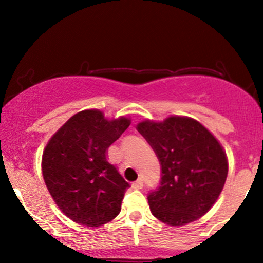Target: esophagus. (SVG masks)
Instances as JSON below:
<instances>
[{"label": "esophagus", "instance_id": "obj_1", "mask_svg": "<svg viewBox=\"0 0 263 263\" xmlns=\"http://www.w3.org/2000/svg\"><path fill=\"white\" fill-rule=\"evenodd\" d=\"M132 188H134V189H142V188H143V182H142L141 179H138L137 182L132 183Z\"/></svg>", "mask_w": 263, "mask_h": 263}]
</instances>
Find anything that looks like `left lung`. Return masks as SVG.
<instances>
[{"instance_id":"obj_1","label":"left lung","mask_w":263,"mask_h":263,"mask_svg":"<svg viewBox=\"0 0 263 263\" xmlns=\"http://www.w3.org/2000/svg\"><path fill=\"white\" fill-rule=\"evenodd\" d=\"M161 163V183L148 194L153 215L183 226L206 214L228 177V158L219 141L197 120L171 116L137 125Z\"/></svg>"}]
</instances>
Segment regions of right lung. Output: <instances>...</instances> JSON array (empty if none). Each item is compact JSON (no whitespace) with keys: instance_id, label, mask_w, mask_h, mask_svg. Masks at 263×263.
<instances>
[{"instance_id":"obj_1","label":"right lung","mask_w":263,"mask_h":263,"mask_svg":"<svg viewBox=\"0 0 263 263\" xmlns=\"http://www.w3.org/2000/svg\"><path fill=\"white\" fill-rule=\"evenodd\" d=\"M127 117L100 110L75 114L45 146L42 173L53 200L77 224L99 228L116 218L129 184L107 162V148L127 129Z\"/></svg>"}]
</instances>
